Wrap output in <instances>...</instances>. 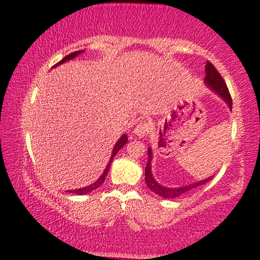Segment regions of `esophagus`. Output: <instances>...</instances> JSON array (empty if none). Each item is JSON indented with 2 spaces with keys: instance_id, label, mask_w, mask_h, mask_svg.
Listing matches in <instances>:
<instances>
[{
  "instance_id": "obj_1",
  "label": "esophagus",
  "mask_w": 260,
  "mask_h": 260,
  "mask_svg": "<svg viewBox=\"0 0 260 260\" xmlns=\"http://www.w3.org/2000/svg\"><path fill=\"white\" fill-rule=\"evenodd\" d=\"M148 129H150V123L144 121V122L138 123L136 128H134L133 133L137 138H144L148 133Z\"/></svg>"
}]
</instances>
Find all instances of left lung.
<instances>
[{"mask_svg":"<svg viewBox=\"0 0 260 260\" xmlns=\"http://www.w3.org/2000/svg\"><path fill=\"white\" fill-rule=\"evenodd\" d=\"M205 84L208 86L210 90H213L215 94L219 96L220 99H222L226 105L228 106V108L232 110V98L230 95V91H228V88L224 83L223 78L221 77V75L217 72V70L214 68V65L209 61H207L206 64V77H205ZM147 153H148V161L146 168H145V183H146L147 188L151 189L152 191L157 195L161 196L162 199H176V197H179L183 193L190 191V190L197 188V186L205 184L209 181L213 176L210 177L202 179V181L191 183V184L188 185H183V186H178V188H168V186H164L155 181L153 177V174H152V150L151 147L147 148Z\"/></svg>","mask_w":260,"mask_h":260,"instance_id":"left-lung-1","label":"left lung"}]
</instances>
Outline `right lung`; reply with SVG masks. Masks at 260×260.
<instances>
[{
    "mask_svg": "<svg viewBox=\"0 0 260 260\" xmlns=\"http://www.w3.org/2000/svg\"><path fill=\"white\" fill-rule=\"evenodd\" d=\"M83 52H84V50H82V51H77V52H74V53H71V54L67 55V57L63 58V59H61V60L59 61V63H57V64H55L53 68H57L58 65H60V64H63V63H67V61H69V60H72V59H75V58L77 57V55L82 54ZM127 140H128V138H127V134H122V136H121L120 139L116 141L115 146L113 147L112 157H110L109 161H108V164H107L106 169H105V171H103V174H102L101 176H100L98 181H95L94 183H92V184H90V185H88V186H84V188H79V189H75V190H67V192L76 193V195H86V193H89V192L94 191V190L98 189L99 186L101 185L103 182H105V179H106V176H107V174H108V171H109V169H110V164H112V161H113V158L115 157L117 152H119V151L121 150V148H122V147L124 146V145H126Z\"/></svg>",
    "mask_w": 260,
    "mask_h": 260,
    "instance_id": "right-lung-1",
    "label": "right lung"
}]
</instances>
